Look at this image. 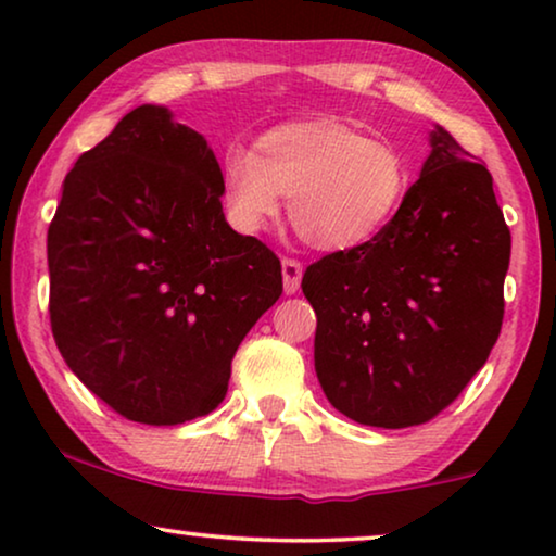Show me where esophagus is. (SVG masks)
I'll return each instance as SVG.
<instances>
[{"label":"esophagus","instance_id":"obj_1","mask_svg":"<svg viewBox=\"0 0 556 556\" xmlns=\"http://www.w3.org/2000/svg\"><path fill=\"white\" fill-rule=\"evenodd\" d=\"M280 268H283V288H286V293L291 295V293L299 291L301 278H303V265L299 261H293V257H283Z\"/></svg>","mask_w":556,"mask_h":556}]
</instances>
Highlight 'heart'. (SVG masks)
Here are the masks:
<instances>
[{
    "label": "heart",
    "mask_w": 556,
    "mask_h": 556,
    "mask_svg": "<svg viewBox=\"0 0 556 556\" xmlns=\"http://www.w3.org/2000/svg\"><path fill=\"white\" fill-rule=\"evenodd\" d=\"M413 185L407 156L339 121H293L227 149L223 204L235 230L255 235L291 197V223L318 250L367 245L392 223Z\"/></svg>",
    "instance_id": "obj_1"
}]
</instances>
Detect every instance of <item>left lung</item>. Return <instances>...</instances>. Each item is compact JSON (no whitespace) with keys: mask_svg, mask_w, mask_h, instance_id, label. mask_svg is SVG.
Segmentation results:
<instances>
[{"mask_svg":"<svg viewBox=\"0 0 556 556\" xmlns=\"http://www.w3.org/2000/svg\"><path fill=\"white\" fill-rule=\"evenodd\" d=\"M392 223L367 245L324 255L301 288L316 311L324 394L371 428L443 413L489 359L504 321L511 232L493 179L451 134Z\"/></svg>","mask_w":556,"mask_h":556,"instance_id":"1","label":"left lung"}]
</instances>
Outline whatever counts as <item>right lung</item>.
Wrapping results in <instances>:
<instances>
[{
  "label": "right lung",
  "instance_id": "1",
  "mask_svg": "<svg viewBox=\"0 0 556 556\" xmlns=\"http://www.w3.org/2000/svg\"><path fill=\"white\" fill-rule=\"evenodd\" d=\"M48 265L67 367L143 425L212 413L240 341L283 293L278 255L227 225L207 141L159 105L126 113L67 172Z\"/></svg>",
  "mask_w": 556,
  "mask_h": 556
}]
</instances>
